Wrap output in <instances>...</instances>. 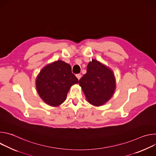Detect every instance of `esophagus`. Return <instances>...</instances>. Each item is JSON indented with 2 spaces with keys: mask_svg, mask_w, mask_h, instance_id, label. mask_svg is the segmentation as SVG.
Here are the masks:
<instances>
[{
  "mask_svg": "<svg viewBox=\"0 0 156 156\" xmlns=\"http://www.w3.org/2000/svg\"><path fill=\"white\" fill-rule=\"evenodd\" d=\"M76 78H78V80H79L81 78V74H76Z\"/></svg>",
  "mask_w": 156,
  "mask_h": 156,
  "instance_id": "1",
  "label": "esophagus"
}]
</instances>
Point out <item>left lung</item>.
<instances>
[{
  "instance_id": "1",
  "label": "left lung",
  "mask_w": 156,
  "mask_h": 156,
  "mask_svg": "<svg viewBox=\"0 0 156 156\" xmlns=\"http://www.w3.org/2000/svg\"><path fill=\"white\" fill-rule=\"evenodd\" d=\"M79 84L87 102L95 106L105 104L116 88L113 71L94 59L89 62L87 72L79 80Z\"/></svg>"
}]
</instances>
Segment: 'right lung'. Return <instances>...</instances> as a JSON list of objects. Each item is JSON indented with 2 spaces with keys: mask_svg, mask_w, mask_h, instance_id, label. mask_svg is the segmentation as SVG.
Masks as SVG:
<instances>
[{
  "mask_svg": "<svg viewBox=\"0 0 156 156\" xmlns=\"http://www.w3.org/2000/svg\"><path fill=\"white\" fill-rule=\"evenodd\" d=\"M78 83L71 66L58 60L45 66L36 80L37 93L47 104L57 107L66 99L71 86Z\"/></svg>",
  "mask_w": 156,
  "mask_h": 156,
  "instance_id": "right-lung-1",
  "label": "right lung"
}]
</instances>
